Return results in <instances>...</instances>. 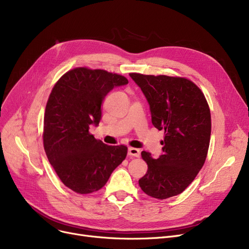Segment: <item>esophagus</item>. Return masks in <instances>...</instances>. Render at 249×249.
<instances>
[{
    "instance_id": "esophagus-1",
    "label": "esophagus",
    "mask_w": 249,
    "mask_h": 249,
    "mask_svg": "<svg viewBox=\"0 0 249 249\" xmlns=\"http://www.w3.org/2000/svg\"><path fill=\"white\" fill-rule=\"evenodd\" d=\"M128 155L132 156V158H139L140 156V150L134 147H129L128 148Z\"/></svg>"
}]
</instances>
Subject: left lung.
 I'll return each instance as SVG.
<instances>
[{"mask_svg":"<svg viewBox=\"0 0 249 249\" xmlns=\"http://www.w3.org/2000/svg\"><path fill=\"white\" fill-rule=\"evenodd\" d=\"M145 96L152 125L164 130L162 154L141 156L148 169L139 179L141 190L163 200L184 192L199 174L211 136V114L202 90L184 77L130 73Z\"/></svg>","mask_w":249,"mask_h":249,"instance_id":"obj_1","label":"left lung"}]
</instances>
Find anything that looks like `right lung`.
Masks as SVG:
<instances>
[{"label":"right lung","mask_w":249,"mask_h":249,"mask_svg":"<svg viewBox=\"0 0 249 249\" xmlns=\"http://www.w3.org/2000/svg\"><path fill=\"white\" fill-rule=\"evenodd\" d=\"M127 84L120 74L77 68L64 73L51 90L44 115V150L64 186L75 193L102 189L126 158V146L105 144L89 130L99 125L109 91Z\"/></svg>","instance_id":"add662e5"}]
</instances>
